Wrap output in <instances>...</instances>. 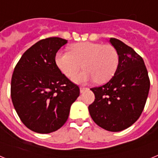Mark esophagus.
I'll return each mask as SVG.
<instances>
[{
    "mask_svg": "<svg viewBox=\"0 0 158 158\" xmlns=\"http://www.w3.org/2000/svg\"><path fill=\"white\" fill-rule=\"evenodd\" d=\"M88 88H85V87H81L80 88V91H81V93H84V92L85 91V90H88Z\"/></svg>",
    "mask_w": 158,
    "mask_h": 158,
    "instance_id": "1",
    "label": "esophagus"
}]
</instances>
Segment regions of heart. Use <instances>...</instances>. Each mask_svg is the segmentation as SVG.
<instances>
[{"label":"heart","instance_id":"1","mask_svg":"<svg viewBox=\"0 0 158 158\" xmlns=\"http://www.w3.org/2000/svg\"><path fill=\"white\" fill-rule=\"evenodd\" d=\"M118 62V53L114 46L92 42L77 43L71 47L70 52L58 51L55 55L57 66L69 78L73 77L83 64L85 70L74 78L77 83L107 81L116 72Z\"/></svg>","mask_w":158,"mask_h":158}]
</instances>
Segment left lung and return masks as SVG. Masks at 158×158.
Masks as SVG:
<instances>
[{
    "instance_id": "obj_1",
    "label": "left lung",
    "mask_w": 158,
    "mask_h": 158,
    "mask_svg": "<svg viewBox=\"0 0 158 158\" xmlns=\"http://www.w3.org/2000/svg\"><path fill=\"white\" fill-rule=\"evenodd\" d=\"M110 43L118 53V68L107 83L92 88L95 100L89 106V111L99 127L117 132L131 127L140 117L150 81L144 61L139 54L115 38H111Z\"/></svg>"
}]
</instances>
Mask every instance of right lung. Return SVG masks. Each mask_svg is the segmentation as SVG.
I'll return each instance as SVG.
<instances>
[{"label": "right lung", "instance_id": "add662e5", "mask_svg": "<svg viewBox=\"0 0 158 158\" xmlns=\"http://www.w3.org/2000/svg\"><path fill=\"white\" fill-rule=\"evenodd\" d=\"M67 40L51 37L23 53L11 81L12 104L31 131L49 134L63 126L80 89L58 69L55 55Z\"/></svg>", "mask_w": 158, "mask_h": 158}]
</instances>
